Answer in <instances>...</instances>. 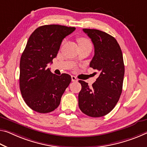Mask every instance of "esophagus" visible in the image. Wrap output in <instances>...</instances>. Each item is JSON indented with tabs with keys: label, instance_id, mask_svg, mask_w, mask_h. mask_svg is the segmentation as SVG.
Wrapping results in <instances>:
<instances>
[{
	"label": "esophagus",
	"instance_id": "1",
	"mask_svg": "<svg viewBox=\"0 0 147 147\" xmlns=\"http://www.w3.org/2000/svg\"><path fill=\"white\" fill-rule=\"evenodd\" d=\"M71 80L73 82H77L78 81V78L75 77L74 76H71Z\"/></svg>",
	"mask_w": 147,
	"mask_h": 147
}]
</instances>
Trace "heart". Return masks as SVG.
I'll list each match as a JSON object with an SVG mask.
<instances>
[{"mask_svg":"<svg viewBox=\"0 0 147 147\" xmlns=\"http://www.w3.org/2000/svg\"><path fill=\"white\" fill-rule=\"evenodd\" d=\"M78 42L79 46H81V45H85V44H91L90 41L88 40V39L86 38H79L78 39Z\"/></svg>","mask_w":147,"mask_h":147,"instance_id":"heart-1","label":"heart"}]
</instances>
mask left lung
<instances>
[{
	"label": "left lung",
	"mask_w": 147,
	"mask_h": 147,
	"mask_svg": "<svg viewBox=\"0 0 147 147\" xmlns=\"http://www.w3.org/2000/svg\"><path fill=\"white\" fill-rule=\"evenodd\" d=\"M94 46V56L90 67L99 71V77L91 88L79 80V108L91 117H101L115 108L122 94L124 76L122 52L116 39L97 29H83Z\"/></svg>",
	"instance_id": "1"
}]
</instances>
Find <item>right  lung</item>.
<instances>
[{"instance_id": "obj_1", "label": "right lung", "mask_w": 147, "mask_h": 147, "mask_svg": "<svg viewBox=\"0 0 147 147\" xmlns=\"http://www.w3.org/2000/svg\"><path fill=\"white\" fill-rule=\"evenodd\" d=\"M74 30L75 27L46 25L29 36L20 59V88L25 103L37 113L57 109L71 82L69 74L56 75L47 66L57 56L63 39Z\"/></svg>"}]
</instances>
